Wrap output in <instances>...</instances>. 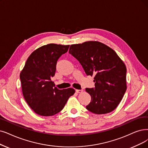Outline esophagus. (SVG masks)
Instances as JSON below:
<instances>
[{
  "instance_id": "1",
  "label": "esophagus",
  "mask_w": 148,
  "mask_h": 148,
  "mask_svg": "<svg viewBox=\"0 0 148 148\" xmlns=\"http://www.w3.org/2000/svg\"><path fill=\"white\" fill-rule=\"evenodd\" d=\"M82 92H83V90H82V89H81V90H78V89H76V93H82Z\"/></svg>"
}]
</instances>
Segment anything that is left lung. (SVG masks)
<instances>
[{
    "label": "left lung",
    "mask_w": 148,
    "mask_h": 148,
    "mask_svg": "<svg viewBox=\"0 0 148 148\" xmlns=\"http://www.w3.org/2000/svg\"><path fill=\"white\" fill-rule=\"evenodd\" d=\"M69 53L81 64L87 75L94 76L95 87L86 88L91 102L86 109L95 114L115 110L127 89L126 67L116 53L98 41L71 45Z\"/></svg>",
    "instance_id": "obj_1"
}]
</instances>
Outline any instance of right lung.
Wrapping results in <instances>:
<instances>
[{
    "label": "right lung",
    "instance_id": "obj_1",
    "mask_svg": "<svg viewBox=\"0 0 148 148\" xmlns=\"http://www.w3.org/2000/svg\"><path fill=\"white\" fill-rule=\"evenodd\" d=\"M69 46L49 44L39 47L29 56L20 73L23 96L39 115L58 114L75 92L73 88L58 89L51 80L55 74L58 60L68 51Z\"/></svg>",
    "mask_w": 148,
    "mask_h": 148
}]
</instances>
